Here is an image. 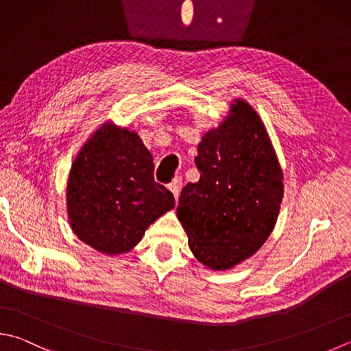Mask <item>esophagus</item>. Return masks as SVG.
I'll use <instances>...</instances> for the list:
<instances>
[{
  "label": "esophagus",
  "mask_w": 351,
  "mask_h": 351,
  "mask_svg": "<svg viewBox=\"0 0 351 351\" xmlns=\"http://www.w3.org/2000/svg\"><path fill=\"white\" fill-rule=\"evenodd\" d=\"M182 184H183V180H182V177H176L173 182L169 183V189H171V193L174 194V197H176V200L178 198V195H180V191H182Z\"/></svg>",
  "instance_id": "34e87169"
}]
</instances>
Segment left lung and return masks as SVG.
I'll use <instances>...</instances> for the list:
<instances>
[{"label":"left lung","mask_w":351,"mask_h":351,"mask_svg":"<svg viewBox=\"0 0 351 351\" xmlns=\"http://www.w3.org/2000/svg\"><path fill=\"white\" fill-rule=\"evenodd\" d=\"M200 180L178 198L177 218L191 252L210 270H228L258 252L276 224L284 176L252 105L237 97L198 143Z\"/></svg>","instance_id":"8db88e82"}]
</instances>
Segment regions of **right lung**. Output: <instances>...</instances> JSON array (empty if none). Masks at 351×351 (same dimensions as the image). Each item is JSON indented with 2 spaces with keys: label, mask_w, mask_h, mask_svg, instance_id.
Instances as JSON below:
<instances>
[{
  "label": "right lung",
  "mask_w": 351,
  "mask_h": 351,
  "mask_svg": "<svg viewBox=\"0 0 351 351\" xmlns=\"http://www.w3.org/2000/svg\"><path fill=\"white\" fill-rule=\"evenodd\" d=\"M153 156L136 131L107 121L75 157L65 188L73 232L97 252L127 254L174 195L154 182Z\"/></svg>",
  "instance_id": "add662e5"
}]
</instances>
